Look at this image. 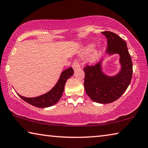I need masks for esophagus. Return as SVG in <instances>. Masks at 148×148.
Masks as SVG:
<instances>
[{
	"label": "esophagus",
	"instance_id": "obj_1",
	"mask_svg": "<svg viewBox=\"0 0 148 148\" xmlns=\"http://www.w3.org/2000/svg\"><path fill=\"white\" fill-rule=\"evenodd\" d=\"M72 68H73L74 70H76L78 69H80V64H79V62L78 61V60L75 59L74 60L73 63H72Z\"/></svg>",
	"mask_w": 148,
	"mask_h": 148
}]
</instances>
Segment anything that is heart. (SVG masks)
I'll return each instance as SVG.
<instances>
[{
  "instance_id": "b5f03b06",
  "label": "heart",
  "mask_w": 148,
  "mask_h": 148,
  "mask_svg": "<svg viewBox=\"0 0 148 148\" xmlns=\"http://www.w3.org/2000/svg\"><path fill=\"white\" fill-rule=\"evenodd\" d=\"M93 48V45H89L87 46L85 48V49H84V53H89L90 52H91V51H92ZM101 55V51L100 49L95 50L91 56V60L94 61V60H97V58L100 57Z\"/></svg>"
}]
</instances>
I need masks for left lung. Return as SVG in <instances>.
Listing matches in <instances>:
<instances>
[{
  "instance_id": "obj_1",
  "label": "left lung",
  "mask_w": 148,
  "mask_h": 148,
  "mask_svg": "<svg viewBox=\"0 0 148 148\" xmlns=\"http://www.w3.org/2000/svg\"><path fill=\"white\" fill-rule=\"evenodd\" d=\"M102 34L107 39V51L109 55H120L121 70L115 76L109 77L103 73L101 62L95 65H86L84 88L88 95L99 103H110L118 99L130 84L132 76V62L125 41L116 34L105 31Z\"/></svg>"
}]
</instances>
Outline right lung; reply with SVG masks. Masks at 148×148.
Listing matches in <instances>:
<instances>
[{
	"instance_id": "right-lung-1",
	"label": "right lung",
	"mask_w": 148,
	"mask_h": 148,
	"mask_svg": "<svg viewBox=\"0 0 148 148\" xmlns=\"http://www.w3.org/2000/svg\"><path fill=\"white\" fill-rule=\"evenodd\" d=\"M74 74V70L72 67L63 71L58 82L55 87L45 94L33 98L25 97L18 94V95L28 103L39 108H45L53 106L58 103L62 97L64 90V85L66 80Z\"/></svg>"
}]
</instances>
